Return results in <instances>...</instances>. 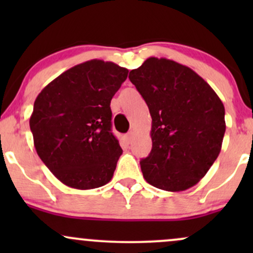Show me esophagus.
Returning <instances> with one entry per match:
<instances>
[{
    "instance_id": "esophagus-1",
    "label": "esophagus",
    "mask_w": 253,
    "mask_h": 253,
    "mask_svg": "<svg viewBox=\"0 0 253 253\" xmlns=\"http://www.w3.org/2000/svg\"><path fill=\"white\" fill-rule=\"evenodd\" d=\"M133 138H134V132H132V130H130V132H128L126 134V140L128 141V143H130V141L133 140Z\"/></svg>"
}]
</instances>
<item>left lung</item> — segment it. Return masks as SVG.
Returning a JSON list of instances; mask_svg holds the SVG:
<instances>
[{
    "mask_svg": "<svg viewBox=\"0 0 253 253\" xmlns=\"http://www.w3.org/2000/svg\"><path fill=\"white\" fill-rule=\"evenodd\" d=\"M128 78L152 118V150L140 161L144 178L167 191L194 187L221 151V100L195 71L167 58L150 57Z\"/></svg>",
    "mask_w": 253,
    "mask_h": 253,
    "instance_id": "1",
    "label": "left lung"
}]
</instances>
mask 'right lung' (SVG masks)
Segmentation results:
<instances>
[{
	"label": "right lung",
	"mask_w": 253,
	"mask_h": 253,
	"mask_svg": "<svg viewBox=\"0 0 253 253\" xmlns=\"http://www.w3.org/2000/svg\"><path fill=\"white\" fill-rule=\"evenodd\" d=\"M128 70L92 59L42 90L30 119L38 156L65 185L86 190L112 179L123 153L112 133L110 101Z\"/></svg>",
	"instance_id": "add662e5"
}]
</instances>
